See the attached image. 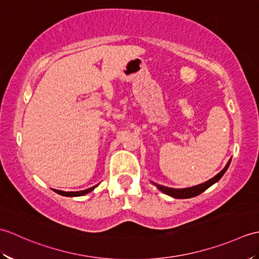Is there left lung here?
<instances>
[{"instance_id": "obj_1", "label": "left lung", "mask_w": 259, "mask_h": 259, "mask_svg": "<svg viewBox=\"0 0 259 259\" xmlns=\"http://www.w3.org/2000/svg\"><path fill=\"white\" fill-rule=\"evenodd\" d=\"M230 161H232V159H229V161L227 162V164H226V166H225V168L222 170V171L219 172V174H217L211 179H209L208 181H206V183H203V184L189 187V188L176 189V188H170V187H166V186L156 184V183H153V181H151V183L155 185L159 190L162 191L163 194H166V195L172 197V198H178V199H187V198H192V197H195V196L200 195L201 192H203L206 189H208L209 187L212 186L213 184H216L217 181L223 177L224 174L226 172V170L228 169L229 164H230Z\"/></svg>"}]
</instances>
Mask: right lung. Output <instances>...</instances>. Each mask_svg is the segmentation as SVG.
<instances>
[{
    "instance_id": "obj_1",
    "label": "right lung",
    "mask_w": 259,
    "mask_h": 259,
    "mask_svg": "<svg viewBox=\"0 0 259 259\" xmlns=\"http://www.w3.org/2000/svg\"><path fill=\"white\" fill-rule=\"evenodd\" d=\"M98 185L91 187V188L89 189H85V190H80V191H63V190H57V189H53L54 191L57 192V194L61 195V196H65V197H80V196H84L87 194H89V192H91L93 189L96 188V187H98Z\"/></svg>"
}]
</instances>
